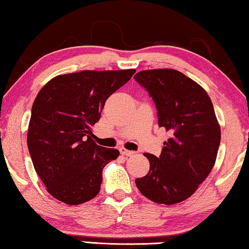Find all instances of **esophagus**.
<instances>
[{
	"label": "esophagus",
	"mask_w": 249,
	"mask_h": 249,
	"mask_svg": "<svg viewBox=\"0 0 249 249\" xmlns=\"http://www.w3.org/2000/svg\"><path fill=\"white\" fill-rule=\"evenodd\" d=\"M120 153H121V155H124V156H125V157H130V156H133V155H135V151L127 150V149H124V148H121L120 149Z\"/></svg>",
	"instance_id": "34e87169"
}]
</instances>
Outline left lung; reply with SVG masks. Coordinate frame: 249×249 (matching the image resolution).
Returning <instances> with one entry per match:
<instances>
[{"label": "left lung", "instance_id": "1", "mask_svg": "<svg viewBox=\"0 0 249 249\" xmlns=\"http://www.w3.org/2000/svg\"><path fill=\"white\" fill-rule=\"evenodd\" d=\"M135 80L153 98L158 125L169 132L160 157L148 158V174L136 179L142 196L160 204L186 200L213 168L221 130L205 89L181 71H142Z\"/></svg>", "mask_w": 249, "mask_h": 249}]
</instances>
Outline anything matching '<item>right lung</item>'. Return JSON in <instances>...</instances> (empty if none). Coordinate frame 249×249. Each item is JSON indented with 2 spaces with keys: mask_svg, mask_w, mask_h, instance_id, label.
<instances>
[{
  "mask_svg": "<svg viewBox=\"0 0 249 249\" xmlns=\"http://www.w3.org/2000/svg\"><path fill=\"white\" fill-rule=\"evenodd\" d=\"M136 70L82 71L58 75L45 84L32 104L28 149L34 167L55 199L68 205L100 192L103 167L119 150L94 142L92 127L107 99Z\"/></svg>",
  "mask_w": 249,
  "mask_h": 249,
  "instance_id": "obj_1",
  "label": "right lung"
}]
</instances>
